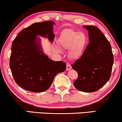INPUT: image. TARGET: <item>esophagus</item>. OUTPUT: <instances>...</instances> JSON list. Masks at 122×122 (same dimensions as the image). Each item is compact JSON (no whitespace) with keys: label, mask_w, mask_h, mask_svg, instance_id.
Masks as SVG:
<instances>
[{"label":"esophagus","mask_w":122,"mask_h":122,"mask_svg":"<svg viewBox=\"0 0 122 122\" xmlns=\"http://www.w3.org/2000/svg\"><path fill=\"white\" fill-rule=\"evenodd\" d=\"M71 69V66L70 64H69V63H67L66 64V70L69 71Z\"/></svg>","instance_id":"esophagus-1"}]
</instances>
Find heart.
I'll return each mask as SVG.
<instances>
[{
	"label": "heart",
	"mask_w": 122,
	"mask_h": 122,
	"mask_svg": "<svg viewBox=\"0 0 122 122\" xmlns=\"http://www.w3.org/2000/svg\"><path fill=\"white\" fill-rule=\"evenodd\" d=\"M88 36L84 33L74 30H67L61 34L58 41V45L65 50H69L70 58L79 57L85 50L88 43ZM54 50L59 52V48L55 46Z\"/></svg>",
	"instance_id": "b5f03b06"
}]
</instances>
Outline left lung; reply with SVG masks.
I'll return each mask as SVG.
<instances>
[{
  "mask_svg": "<svg viewBox=\"0 0 122 122\" xmlns=\"http://www.w3.org/2000/svg\"><path fill=\"white\" fill-rule=\"evenodd\" d=\"M83 27L88 30L90 42L71 65L78 74L74 86L81 91L93 92L110 79L114 57L110 43L99 29L91 25Z\"/></svg>",
  "mask_w": 122,
  "mask_h": 122,
  "instance_id": "8db88e82",
  "label": "left lung"
}]
</instances>
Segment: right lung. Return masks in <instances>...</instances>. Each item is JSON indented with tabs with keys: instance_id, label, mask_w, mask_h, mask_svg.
Returning a JSON list of instances; mask_svg holds the SVG:
<instances>
[{
	"instance_id": "add662e5",
	"label": "right lung",
	"mask_w": 122,
	"mask_h": 122,
	"mask_svg": "<svg viewBox=\"0 0 122 122\" xmlns=\"http://www.w3.org/2000/svg\"><path fill=\"white\" fill-rule=\"evenodd\" d=\"M52 21L34 23L21 31L12 44L10 65L15 81L20 87L33 92L47 91L58 73L66 70V63L55 61L44 53L38 36L53 43Z\"/></svg>"
}]
</instances>
